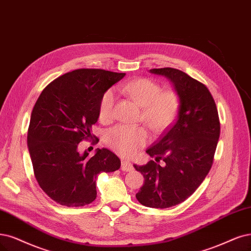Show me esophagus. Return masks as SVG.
Segmentation results:
<instances>
[{
	"label": "esophagus",
	"instance_id": "obj_1",
	"mask_svg": "<svg viewBox=\"0 0 251 251\" xmlns=\"http://www.w3.org/2000/svg\"><path fill=\"white\" fill-rule=\"evenodd\" d=\"M121 169H122V171H124V172H131V171H133V165L128 160H122Z\"/></svg>",
	"mask_w": 251,
	"mask_h": 251
}]
</instances>
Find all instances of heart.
Listing matches in <instances>:
<instances>
[{"label": "heart", "mask_w": 251, "mask_h": 251, "mask_svg": "<svg viewBox=\"0 0 251 251\" xmlns=\"http://www.w3.org/2000/svg\"><path fill=\"white\" fill-rule=\"evenodd\" d=\"M119 91L131 98L142 107V117L154 131H162L169 127L177 115L179 97L174 91H163L158 83L149 78H137L118 87ZM116 94L106 91L99 105L100 120L108 122L114 117ZM105 143L124 156H131L149 142V133L144 127L117 125L108 129L104 136Z\"/></svg>", "instance_id": "obj_1"}]
</instances>
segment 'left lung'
I'll return each mask as SVG.
<instances>
[{
  "label": "left lung",
  "mask_w": 251,
  "mask_h": 251,
  "mask_svg": "<svg viewBox=\"0 0 251 251\" xmlns=\"http://www.w3.org/2000/svg\"><path fill=\"white\" fill-rule=\"evenodd\" d=\"M165 76L179 97L175 122L146 152L154 160L134 164L145 183L135 197L150 208H170L187 200L205 180L213 163L220 134L215 101L208 88L175 68L151 69Z\"/></svg>",
  "instance_id": "1"
}]
</instances>
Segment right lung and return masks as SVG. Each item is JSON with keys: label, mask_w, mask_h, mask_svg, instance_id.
<instances>
[{"label": "right lung", "mask_w": 251, "mask_h": 251, "mask_svg": "<svg viewBox=\"0 0 251 251\" xmlns=\"http://www.w3.org/2000/svg\"><path fill=\"white\" fill-rule=\"evenodd\" d=\"M124 76L103 69L73 70L51 81L36 101L27 130L35 178L62 206L89 205L97 196L98 175L120 169L119 157L108 149L98 148L89 157L77 147L92 137L102 96Z\"/></svg>", "instance_id": "obj_1"}]
</instances>
